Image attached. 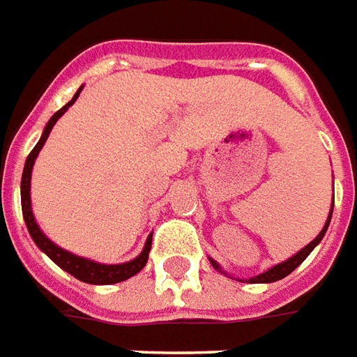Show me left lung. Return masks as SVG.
<instances>
[{"instance_id":"1","label":"left lung","mask_w":357,"mask_h":357,"mask_svg":"<svg viewBox=\"0 0 357 357\" xmlns=\"http://www.w3.org/2000/svg\"><path fill=\"white\" fill-rule=\"evenodd\" d=\"M333 206H335V204H333ZM333 206H331V213H328L327 223H325V227H323V231H321L319 234L315 236V240H312V242H310L307 246L302 248V250H300V252H298L296 255H292L290 259H287V261H282V264H279V265H275V267L267 269V271L261 273V275H257V277H252V279H248V282H254V284H255V282H275V280L284 279L287 275H290V273L294 271L296 267L302 264V261H304L307 255L312 254L313 248L317 246L321 240H323V236H325V232H327V229H328V223H331V217H333ZM211 265H213L217 271H221V267L215 264L213 259H211ZM221 273H223V271H221Z\"/></svg>"}]
</instances>
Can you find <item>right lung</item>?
Listing matches in <instances>:
<instances>
[{
    "mask_svg": "<svg viewBox=\"0 0 357 357\" xmlns=\"http://www.w3.org/2000/svg\"><path fill=\"white\" fill-rule=\"evenodd\" d=\"M80 90L82 86L78 88V92L73 96L67 105H63L61 109L57 113H53V117L47 121L44 132H42V138L38 140V144L34 146V150L30 151L29 158H26V163H24V169H22V181H21V206H22V217H24V223H26V229H29L30 236L36 242V246L44 252L53 264H57L61 267L63 271H67L69 275H73L75 279L82 280V282H88V284H113V282H121V280H126L134 277L136 273H140L144 269V265L148 264V255H150L151 250V234L146 240V246H144L142 254L138 257H134L132 261H126V264L119 265H105V264H96V261H90L86 257H80V255H75L63 250V248L55 246L52 240L45 236L44 232L40 231L36 219L32 215V207H30V176H32V167H34V161H36L38 153L42 150V146L47 140V136L52 132L53 125L57 123V119L61 117L65 111L69 109L73 103L77 102V98L80 96Z\"/></svg>",
    "mask_w": 357,
    "mask_h": 357,
    "instance_id": "right-lung-1",
    "label": "right lung"
}]
</instances>
